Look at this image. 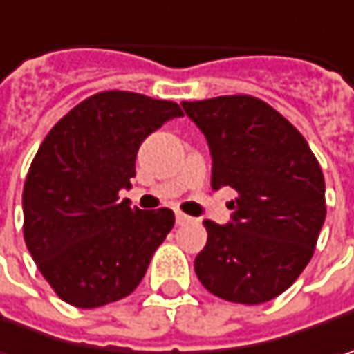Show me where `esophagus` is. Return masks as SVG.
I'll return each instance as SVG.
<instances>
[{"label": "esophagus", "mask_w": 354, "mask_h": 354, "mask_svg": "<svg viewBox=\"0 0 354 354\" xmlns=\"http://www.w3.org/2000/svg\"><path fill=\"white\" fill-rule=\"evenodd\" d=\"M192 220L190 216H186V214H182V212H176V223L178 225H184V223H188Z\"/></svg>", "instance_id": "1"}]
</instances>
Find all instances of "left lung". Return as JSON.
I'll return each mask as SVG.
<instances>
[{
    "mask_svg": "<svg viewBox=\"0 0 354 354\" xmlns=\"http://www.w3.org/2000/svg\"><path fill=\"white\" fill-rule=\"evenodd\" d=\"M204 132L212 188L230 186L232 222L204 220L207 241L194 269L209 293L259 305L307 268L325 222V178L307 140L268 102L250 95L182 102Z\"/></svg>",
    "mask_w": 354,
    "mask_h": 354,
    "instance_id": "1",
    "label": "left lung"
}]
</instances>
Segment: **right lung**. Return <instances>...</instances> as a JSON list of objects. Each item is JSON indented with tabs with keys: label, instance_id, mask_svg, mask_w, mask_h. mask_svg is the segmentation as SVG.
<instances>
[{
	"label": "right lung",
	"instance_id": "right-lung-1",
	"mask_svg": "<svg viewBox=\"0 0 354 354\" xmlns=\"http://www.w3.org/2000/svg\"><path fill=\"white\" fill-rule=\"evenodd\" d=\"M176 116L182 111L172 100L102 91L71 109L41 142L25 178L24 238L65 303L100 307L142 281L174 212L136 209L118 192L131 188L145 138Z\"/></svg>",
	"mask_w": 354,
	"mask_h": 354
}]
</instances>
